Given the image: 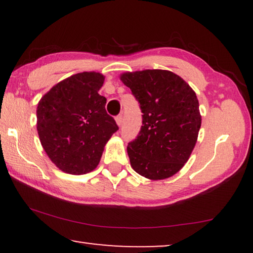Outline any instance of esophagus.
Instances as JSON below:
<instances>
[{
  "instance_id": "obj_1",
  "label": "esophagus",
  "mask_w": 253,
  "mask_h": 253,
  "mask_svg": "<svg viewBox=\"0 0 253 253\" xmlns=\"http://www.w3.org/2000/svg\"><path fill=\"white\" fill-rule=\"evenodd\" d=\"M115 120H116L117 126H122V123H123V116H122V115H117V116L115 117Z\"/></svg>"
}]
</instances>
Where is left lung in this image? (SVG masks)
<instances>
[{
  "mask_svg": "<svg viewBox=\"0 0 253 253\" xmlns=\"http://www.w3.org/2000/svg\"><path fill=\"white\" fill-rule=\"evenodd\" d=\"M121 81L143 113V126L127 145L131 167L158 181L175 175L189 160L202 126L199 102L188 83L168 70L126 72Z\"/></svg>",
  "mask_w": 253,
  "mask_h": 253,
  "instance_id": "obj_1",
  "label": "left lung"
}]
</instances>
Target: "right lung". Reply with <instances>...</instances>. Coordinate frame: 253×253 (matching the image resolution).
Masks as SVG:
<instances>
[{
    "mask_svg": "<svg viewBox=\"0 0 253 253\" xmlns=\"http://www.w3.org/2000/svg\"><path fill=\"white\" fill-rule=\"evenodd\" d=\"M105 77L81 72L53 86L38 103L37 130L51 162L62 171L83 175L99 165L103 148L119 130L99 94Z\"/></svg>",
    "mask_w": 253,
    "mask_h": 253,
    "instance_id": "add662e5",
    "label": "right lung"
}]
</instances>
